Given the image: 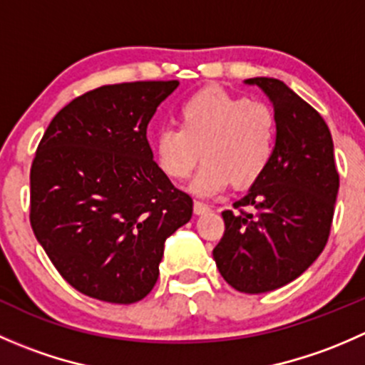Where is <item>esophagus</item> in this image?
Here are the masks:
<instances>
[{
  "label": "esophagus",
  "instance_id": "esophagus-1",
  "mask_svg": "<svg viewBox=\"0 0 365 365\" xmlns=\"http://www.w3.org/2000/svg\"><path fill=\"white\" fill-rule=\"evenodd\" d=\"M210 212V206L201 203V201H194V213L196 215H203V213H208Z\"/></svg>",
  "mask_w": 365,
  "mask_h": 365
}]
</instances>
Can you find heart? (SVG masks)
Segmentation results:
<instances>
[{
  "label": "heart",
  "mask_w": 365,
  "mask_h": 365,
  "mask_svg": "<svg viewBox=\"0 0 365 365\" xmlns=\"http://www.w3.org/2000/svg\"><path fill=\"white\" fill-rule=\"evenodd\" d=\"M180 128L155 135L153 155L165 178L182 182L201 159L190 190L212 196L227 185L245 189L267 171L277 141V118L270 106L219 88H205L178 111Z\"/></svg>",
  "instance_id": "heart-1"
}]
</instances>
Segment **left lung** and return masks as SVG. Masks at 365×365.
Returning a JSON list of instances; mask_svg holds the SVG:
<instances>
[{"label":"left lung","mask_w":365,"mask_h":365,"mask_svg":"<svg viewBox=\"0 0 365 365\" xmlns=\"http://www.w3.org/2000/svg\"><path fill=\"white\" fill-rule=\"evenodd\" d=\"M274 106V157L249 192L224 210L222 238L213 249L220 275L237 292H274L300 277L325 249L339 173L325 120L282 81L252 77Z\"/></svg>","instance_id":"obj_1"}]
</instances>
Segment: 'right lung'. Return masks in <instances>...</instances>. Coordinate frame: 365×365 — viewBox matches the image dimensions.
I'll list each match as a JSON object with an SVG mask.
<instances>
[{
  "instance_id": "add662e5",
  "label": "right lung",
  "mask_w": 365,
  "mask_h": 365,
  "mask_svg": "<svg viewBox=\"0 0 365 365\" xmlns=\"http://www.w3.org/2000/svg\"><path fill=\"white\" fill-rule=\"evenodd\" d=\"M178 81L101 86L47 127L31 165L33 233L84 295L134 304L159 277L164 242L192 217L153 160L146 128Z\"/></svg>"
}]
</instances>
